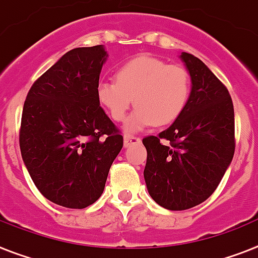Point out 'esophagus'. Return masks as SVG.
<instances>
[{
	"instance_id": "obj_1",
	"label": "esophagus",
	"mask_w": 258,
	"mask_h": 258,
	"mask_svg": "<svg viewBox=\"0 0 258 258\" xmlns=\"http://www.w3.org/2000/svg\"><path fill=\"white\" fill-rule=\"evenodd\" d=\"M141 142V138L134 137V136H129V134H125L124 136V146L125 148H129L134 144H140Z\"/></svg>"
}]
</instances>
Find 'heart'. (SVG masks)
Returning <instances> with one entry per match:
<instances>
[{"label": "heart", "instance_id": "b5f03b06", "mask_svg": "<svg viewBox=\"0 0 258 258\" xmlns=\"http://www.w3.org/2000/svg\"><path fill=\"white\" fill-rule=\"evenodd\" d=\"M190 75L176 64L141 55L121 66L116 80H100L96 97L112 120L122 121L132 103L125 131L136 133L153 125H167L184 110L190 97Z\"/></svg>", "mask_w": 258, "mask_h": 258}]
</instances>
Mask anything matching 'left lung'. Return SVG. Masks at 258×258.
Instances as JSON below:
<instances>
[{
	"mask_svg": "<svg viewBox=\"0 0 258 258\" xmlns=\"http://www.w3.org/2000/svg\"><path fill=\"white\" fill-rule=\"evenodd\" d=\"M191 78L187 105L158 137L142 140L148 150L144 178L155 203L182 211L214 194L235 154V112L228 89L197 56L182 52ZM166 139L169 142L163 145Z\"/></svg>",
	"mask_w": 258,
	"mask_h": 258,
	"instance_id": "1",
	"label": "left lung"
}]
</instances>
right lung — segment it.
I'll use <instances>...</instances> for the list:
<instances>
[{"label": "right lung", "mask_w": 258, "mask_h": 258, "mask_svg": "<svg viewBox=\"0 0 258 258\" xmlns=\"http://www.w3.org/2000/svg\"><path fill=\"white\" fill-rule=\"evenodd\" d=\"M106 59L103 44L68 51L34 83L23 105V162L40 194L61 207L95 203L122 149V136L96 97Z\"/></svg>", "instance_id": "right-lung-1"}]
</instances>
